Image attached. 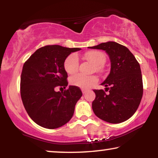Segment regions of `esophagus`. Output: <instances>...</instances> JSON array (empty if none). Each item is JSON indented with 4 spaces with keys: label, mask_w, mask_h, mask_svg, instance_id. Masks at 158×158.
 <instances>
[{
    "label": "esophagus",
    "mask_w": 158,
    "mask_h": 158,
    "mask_svg": "<svg viewBox=\"0 0 158 158\" xmlns=\"http://www.w3.org/2000/svg\"><path fill=\"white\" fill-rule=\"evenodd\" d=\"M88 89H84V88H83V89H82V92H83V94H85L86 92H88Z\"/></svg>",
    "instance_id": "esophagus-1"
}]
</instances>
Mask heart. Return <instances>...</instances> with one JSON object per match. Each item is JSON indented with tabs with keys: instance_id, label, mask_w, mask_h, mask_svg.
Wrapping results in <instances>:
<instances>
[{
	"instance_id": "heart-1",
	"label": "heart",
	"mask_w": 158,
	"mask_h": 158,
	"mask_svg": "<svg viewBox=\"0 0 158 158\" xmlns=\"http://www.w3.org/2000/svg\"><path fill=\"white\" fill-rule=\"evenodd\" d=\"M84 57L88 61L92 62L98 68L105 62V55L100 51H88L84 54ZM64 69L68 74L73 75L78 70L79 60L75 54H71L65 58L64 61ZM97 82V78L95 76H87L80 73L75 74L70 77V83L72 85L81 88H88L93 84Z\"/></svg>"
}]
</instances>
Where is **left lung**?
Returning <instances> with one entry per match:
<instances>
[{"label": "left lung", "instance_id": "left-lung-1", "mask_svg": "<svg viewBox=\"0 0 158 158\" xmlns=\"http://www.w3.org/2000/svg\"><path fill=\"white\" fill-rule=\"evenodd\" d=\"M89 48L105 50L111 60V71L101 83L106 90H94L96 98L92 103L93 111L106 122H125L137 111L143 94L139 62L128 48L116 42L101 43Z\"/></svg>", "mask_w": 158, "mask_h": 158}]
</instances>
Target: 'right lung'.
Returning a JSON list of instances; mask_svg holds the SVG:
<instances>
[{"instance_id": "add662e5", "label": "right lung", "mask_w": 158, "mask_h": 158, "mask_svg": "<svg viewBox=\"0 0 158 158\" xmlns=\"http://www.w3.org/2000/svg\"><path fill=\"white\" fill-rule=\"evenodd\" d=\"M79 50L47 45L38 49L23 64L21 100L30 118L44 128H59L73 117L75 104L83 95L81 88L70 85L62 92H56L55 88L67 87L64 61L71 52Z\"/></svg>"}]
</instances>
